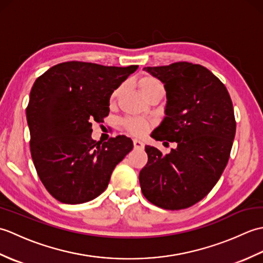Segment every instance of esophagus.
<instances>
[{"label":"esophagus","instance_id":"esophagus-1","mask_svg":"<svg viewBox=\"0 0 263 263\" xmlns=\"http://www.w3.org/2000/svg\"><path fill=\"white\" fill-rule=\"evenodd\" d=\"M133 146H135L136 149H143L144 144L142 141L138 140V139H133Z\"/></svg>","mask_w":263,"mask_h":263}]
</instances>
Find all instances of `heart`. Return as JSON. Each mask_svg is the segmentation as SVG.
<instances>
[{
  "mask_svg": "<svg viewBox=\"0 0 263 263\" xmlns=\"http://www.w3.org/2000/svg\"><path fill=\"white\" fill-rule=\"evenodd\" d=\"M139 87H140V90L146 98L158 91H164L163 83L156 79V78L149 76L141 78L140 81H139ZM120 91L121 88L116 89L113 95H111V103L115 102V99L119 96ZM123 126L125 127L126 131L132 133V135L143 136L144 133H147V131L149 130L150 123L147 120L141 119V117H126V119L123 120Z\"/></svg>",
  "mask_w": 263,
  "mask_h": 263,
  "instance_id": "obj_1",
  "label": "heart"
}]
</instances>
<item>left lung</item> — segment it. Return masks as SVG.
I'll use <instances>...</instances> for the list:
<instances>
[{
    "label": "left lung",
    "instance_id": "obj_1",
    "mask_svg": "<svg viewBox=\"0 0 263 263\" xmlns=\"http://www.w3.org/2000/svg\"><path fill=\"white\" fill-rule=\"evenodd\" d=\"M143 70L164 83L165 119L152 137L176 142L170 154L146 146L148 163L140 171L141 191L167 210L199 202L219 180L230 159L236 121L224 83L204 66L176 62Z\"/></svg>",
    "mask_w": 263,
    "mask_h": 263
}]
</instances>
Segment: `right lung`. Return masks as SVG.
I'll return each mask as SVG.
<instances>
[{
  "label": "right lung",
  "mask_w": 263,
  "mask_h": 263,
  "mask_svg": "<svg viewBox=\"0 0 263 263\" xmlns=\"http://www.w3.org/2000/svg\"><path fill=\"white\" fill-rule=\"evenodd\" d=\"M137 69L70 61L52 66L33 83L26 109L31 158L44 186L60 202L97 198L132 150L125 136L92 140L91 126L104 122L110 95Z\"/></svg>",
  "instance_id": "right-lung-1"
}]
</instances>
